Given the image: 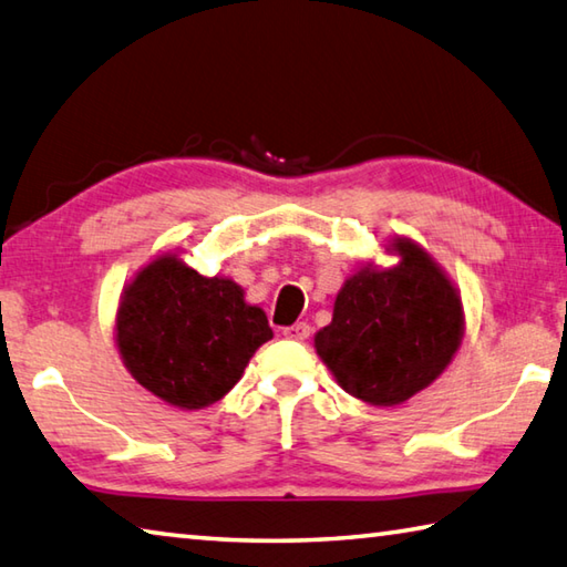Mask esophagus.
<instances>
[{
    "instance_id": "34e87169",
    "label": "esophagus",
    "mask_w": 567,
    "mask_h": 567,
    "mask_svg": "<svg viewBox=\"0 0 567 567\" xmlns=\"http://www.w3.org/2000/svg\"><path fill=\"white\" fill-rule=\"evenodd\" d=\"M284 336L288 340H306L308 336H311V326H308V323H293V326L284 328Z\"/></svg>"
}]
</instances>
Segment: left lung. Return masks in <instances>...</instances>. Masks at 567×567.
I'll return each instance as SVG.
<instances>
[{
	"instance_id": "8db88e82",
	"label": "left lung",
	"mask_w": 567,
	"mask_h": 567,
	"mask_svg": "<svg viewBox=\"0 0 567 567\" xmlns=\"http://www.w3.org/2000/svg\"><path fill=\"white\" fill-rule=\"evenodd\" d=\"M388 254L398 264H362L336 296L333 320L313 346L340 388L375 408L408 402L442 375L464 338L462 293L408 237Z\"/></svg>"
}]
</instances>
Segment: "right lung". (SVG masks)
I'll list each match as a JSON object with an SVG mask.
<instances>
[{
    "label": "right lung",
    "mask_w": 567,
    "mask_h": 567,
    "mask_svg": "<svg viewBox=\"0 0 567 567\" xmlns=\"http://www.w3.org/2000/svg\"><path fill=\"white\" fill-rule=\"evenodd\" d=\"M274 338L259 306L227 276H202L177 254H159L123 288L115 346L127 372L167 404L219 402Z\"/></svg>",
    "instance_id": "obj_1"
}]
</instances>
